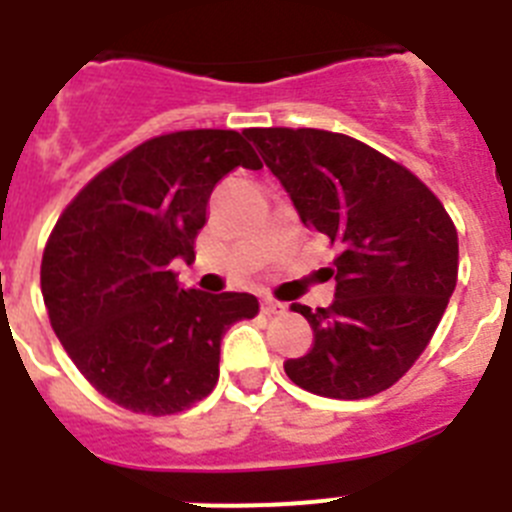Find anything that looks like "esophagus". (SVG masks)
I'll list each match as a JSON object with an SVG mask.
<instances>
[{
	"label": "esophagus",
	"instance_id": "obj_1",
	"mask_svg": "<svg viewBox=\"0 0 512 512\" xmlns=\"http://www.w3.org/2000/svg\"><path fill=\"white\" fill-rule=\"evenodd\" d=\"M261 310H264L266 315H284V312H287V305L274 300V297H264V300H261Z\"/></svg>",
	"mask_w": 512,
	"mask_h": 512
}]
</instances>
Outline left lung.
I'll return each instance as SVG.
<instances>
[{"label": "left lung", "mask_w": 512, "mask_h": 512, "mask_svg": "<svg viewBox=\"0 0 512 512\" xmlns=\"http://www.w3.org/2000/svg\"><path fill=\"white\" fill-rule=\"evenodd\" d=\"M248 140L297 215L338 248L336 300L305 315L315 343L284 361L297 387L361 400L408 372L454 295L459 238L436 194L356 138L315 128H251Z\"/></svg>", "instance_id": "1"}]
</instances>
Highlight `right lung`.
<instances>
[{"mask_svg": "<svg viewBox=\"0 0 512 512\" xmlns=\"http://www.w3.org/2000/svg\"><path fill=\"white\" fill-rule=\"evenodd\" d=\"M261 169L243 133L179 130L99 171L58 217L40 264L53 330L94 390L133 413L171 415L215 390L220 341L253 318L248 292L184 289L215 184Z\"/></svg>", "mask_w": 512, "mask_h": 512, "instance_id": "1", "label": "right lung"}]
</instances>
